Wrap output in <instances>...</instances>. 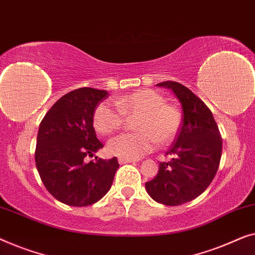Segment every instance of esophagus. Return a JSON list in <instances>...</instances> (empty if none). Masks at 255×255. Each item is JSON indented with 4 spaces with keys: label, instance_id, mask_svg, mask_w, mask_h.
Segmentation results:
<instances>
[{
    "label": "esophagus",
    "instance_id": "1",
    "mask_svg": "<svg viewBox=\"0 0 255 255\" xmlns=\"http://www.w3.org/2000/svg\"><path fill=\"white\" fill-rule=\"evenodd\" d=\"M136 162L135 159L132 158H125V157H121V158H119V163L123 165V164H127V163H134Z\"/></svg>",
    "mask_w": 255,
    "mask_h": 255
}]
</instances>
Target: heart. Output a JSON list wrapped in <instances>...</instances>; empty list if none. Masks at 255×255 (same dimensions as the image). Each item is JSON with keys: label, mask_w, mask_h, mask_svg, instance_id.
Here are the masks:
<instances>
[{"label": "heart", "mask_w": 255, "mask_h": 255, "mask_svg": "<svg viewBox=\"0 0 255 255\" xmlns=\"http://www.w3.org/2000/svg\"><path fill=\"white\" fill-rule=\"evenodd\" d=\"M100 103L93 113V126L102 135H110L123 127L125 116H138L137 132H124L111 139L107 150L114 156L139 158L155 148L157 141L167 143L178 134L181 113L175 105L165 103L159 92L144 89L116 100Z\"/></svg>", "instance_id": "b5f03b06"}]
</instances>
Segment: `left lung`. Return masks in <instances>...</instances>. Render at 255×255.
<instances>
[{"label":"left lung","mask_w":255,"mask_h":255,"mask_svg":"<svg viewBox=\"0 0 255 255\" xmlns=\"http://www.w3.org/2000/svg\"><path fill=\"white\" fill-rule=\"evenodd\" d=\"M173 91L182 107V124L174 144L159 163L158 173L145 182L148 194L165 206H180L198 198L208 188L220 166L222 137L213 113L188 88L178 82L157 84Z\"/></svg>","instance_id":"1"}]
</instances>
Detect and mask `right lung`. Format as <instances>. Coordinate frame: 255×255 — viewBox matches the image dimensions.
<instances>
[{
  "label": "right lung",
  "mask_w": 255,
  "mask_h": 255,
  "mask_svg": "<svg viewBox=\"0 0 255 255\" xmlns=\"http://www.w3.org/2000/svg\"><path fill=\"white\" fill-rule=\"evenodd\" d=\"M109 92L81 88L57 100L41 120L35 165L42 184L60 202L85 207L103 198L112 186L119 163L111 159L84 162L103 148L93 128V113Z\"/></svg>",
  "instance_id": "right-lung-1"
}]
</instances>
